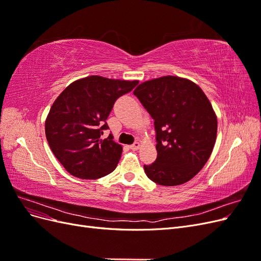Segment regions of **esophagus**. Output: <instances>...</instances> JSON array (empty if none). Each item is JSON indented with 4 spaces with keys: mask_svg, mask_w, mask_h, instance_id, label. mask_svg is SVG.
Masks as SVG:
<instances>
[{
    "mask_svg": "<svg viewBox=\"0 0 261 261\" xmlns=\"http://www.w3.org/2000/svg\"><path fill=\"white\" fill-rule=\"evenodd\" d=\"M129 148L132 150H138L140 148V143H139V141H135V143L129 146Z\"/></svg>",
    "mask_w": 261,
    "mask_h": 261,
    "instance_id": "1",
    "label": "esophagus"
}]
</instances>
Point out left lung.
<instances>
[{"instance_id":"1","label":"left lung","mask_w":261,"mask_h":261,"mask_svg":"<svg viewBox=\"0 0 261 261\" xmlns=\"http://www.w3.org/2000/svg\"><path fill=\"white\" fill-rule=\"evenodd\" d=\"M134 94L154 120L158 155L144 165L147 176L163 186L186 183L216 144L218 120L209 99L194 82L171 75L141 83Z\"/></svg>"}]
</instances>
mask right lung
Segmentation results:
<instances>
[{
	"instance_id": "1",
	"label": "right lung",
	"mask_w": 261,
	"mask_h": 261,
	"mask_svg": "<svg viewBox=\"0 0 261 261\" xmlns=\"http://www.w3.org/2000/svg\"><path fill=\"white\" fill-rule=\"evenodd\" d=\"M138 81L87 76L68 85L55 99L45 118V137L55 158L73 176L96 179L113 172L123 147L113 136L102 139L118 97Z\"/></svg>"
}]
</instances>
